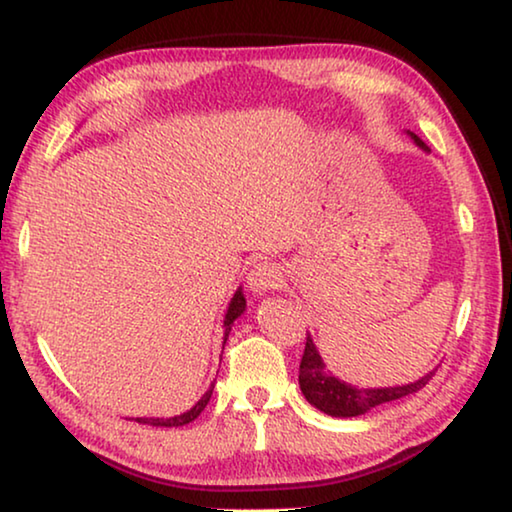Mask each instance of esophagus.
Listing matches in <instances>:
<instances>
[{
	"instance_id": "obj_1",
	"label": "esophagus",
	"mask_w": 512,
	"mask_h": 512,
	"mask_svg": "<svg viewBox=\"0 0 512 512\" xmlns=\"http://www.w3.org/2000/svg\"><path fill=\"white\" fill-rule=\"evenodd\" d=\"M247 283H249V288L254 290V293H267V290L279 288L283 283V277H281V270L277 265L270 263V261H261V263H256L254 267H251Z\"/></svg>"
}]
</instances>
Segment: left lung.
<instances>
[{
  "instance_id": "left-lung-1",
  "label": "left lung",
  "mask_w": 512,
  "mask_h": 512,
  "mask_svg": "<svg viewBox=\"0 0 512 512\" xmlns=\"http://www.w3.org/2000/svg\"><path fill=\"white\" fill-rule=\"evenodd\" d=\"M412 137L416 144L426 148V144H423L419 137L416 135ZM432 375L435 373H428L426 377H421L419 382L405 384V387H387V389L350 387V384L336 380V377L327 371L318 355L316 345H313L309 336H306L304 355L300 361V389L304 393V398L309 400L313 407H318L320 412H325L329 416H359L368 410H373L377 405L405 398L410 396V393L426 387V384L432 380Z\"/></svg>"
}]
</instances>
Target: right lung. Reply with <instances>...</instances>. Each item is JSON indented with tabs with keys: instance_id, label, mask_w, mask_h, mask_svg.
Segmentation results:
<instances>
[{
	"instance_id": "right-lung-1",
	"label": "right lung",
	"mask_w": 512,
	"mask_h": 512,
	"mask_svg": "<svg viewBox=\"0 0 512 512\" xmlns=\"http://www.w3.org/2000/svg\"><path fill=\"white\" fill-rule=\"evenodd\" d=\"M245 311V297H242V290H238V293L233 295V300H231V304H229V311H226V320H224V327H226V332H224V343H226V336H229V332H231V325H233V320L240 316V313ZM210 396H212V387L203 393V398L199 400V403H196L192 410H187L185 414H180V416H171V419H137L139 423H148V426H164V428H178V426H185V423H192L196 416H199L203 410H206V405H208V400H210Z\"/></svg>"
}]
</instances>
